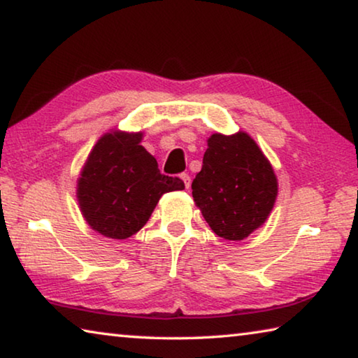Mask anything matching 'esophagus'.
<instances>
[{"label": "esophagus", "mask_w": 358, "mask_h": 358, "mask_svg": "<svg viewBox=\"0 0 358 358\" xmlns=\"http://www.w3.org/2000/svg\"><path fill=\"white\" fill-rule=\"evenodd\" d=\"M180 178L183 180L186 189H189V186H191V177H189V175H187V173H181Z\"/></svg>", "instance_id": "obj_1"}]
</instances>
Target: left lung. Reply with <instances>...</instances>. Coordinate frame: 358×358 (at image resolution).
Here are the masks:
<instances>
[{
  "label": "left lung",
  "instance_id": "8db88e82",
  "mask_svg": "<svg viewBox=\"0 0 358 358\" xmlns=\"http://www.w3.org/2000/svg\"><path fill=\"white\" fill-rule=\"evenodd\" d=\"M202 171L192 181L194 202L211 230L240 241L270 216L278 197V178L256 141L245 131L211 134Z\"/></svg>",
  "mask_w": 358,
  "mask_h": 358
}]
</instances>
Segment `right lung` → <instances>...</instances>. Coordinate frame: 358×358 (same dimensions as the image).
Wrapping results in <instances>:
<instances>
[{"label":"right lung","instance_id":"1","mask_svg":"<svg viewBox=\"0 0 358 358\" xmlns=\"http://www.w3.org/2000/svg\"><path fill=\"white\" fill-rule=\"evenodd\" d=\"M142 138L143 132H106L77 180L82 216L107 238H129L147 224L162 194L185 189L180 178L159 172L155 156L141 145Z\"/></svg>","mask_w":358,"mask_h":358}]
</instances>
